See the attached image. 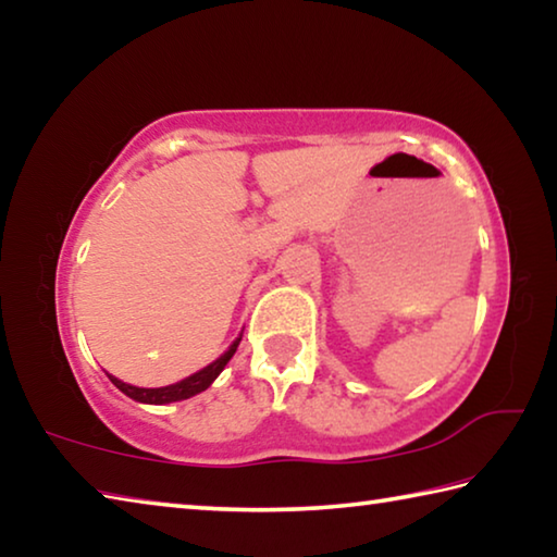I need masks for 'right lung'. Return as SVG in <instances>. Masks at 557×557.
I'll use <instances>...</instances> for the list:
<instances>
[{
  "instance_id": "obj_1",
  "label": "right lung",
  "mask_w": 557,
  "mask_h": 557,
  "mask_svg": "<svg viewBox=\"0 0 557 557\" xmlns=\"http://www.w3.org/2000/svg\"><path fill=\"white\" fill-rule=\"evenodd\" d=\"M240 338H243V334H240L238 338H235V342L231 344L228 351H225L221 358H215V361H213L211 366H206V369H201L199 373L188 375V379L178 381V383H174V385H164V388H137V385H127V383L117 381L115 375H110V381L115 383L122 393L129 395L132 400H139V403L164 405V403L186 400V398H191V395L206 391V388H209V385H211L215 379H219V373L225 369V363H228L231 358H233V354L238 351Z\"/></svg>"
}]
</instances>
